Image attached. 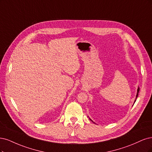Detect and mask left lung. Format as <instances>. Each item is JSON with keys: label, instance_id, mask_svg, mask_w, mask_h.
<instances>
[{"label": "left lung", "instance_id": "1", "mask_svg": "<svg viewBox=\"0 0 152 152\" xmlns=\"http://www.w3.org/2000/svg\"><path fill=\"white\" fill-rule=\"evenodd\" d=\"M139 91H140V88L138 87V90H137V94H136V99H135V100H134V104L135 103V102H136V99H137V97H138V93H139ZM90 119V121H91L93 122H94V123H95V122L93 121L90 118H89Z\"/></svg>", "mask_w": 152, "mask_h": 152}]
</instances>
